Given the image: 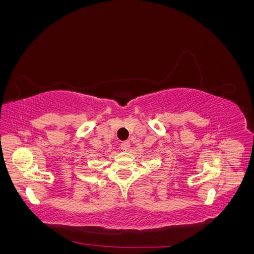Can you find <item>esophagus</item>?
I'll return each instance as SVG.
<instances>
[{
  "label": "esophagus",
  "instance_id": "34e87169",
  "mask_svg": "<svg viewBox=\"0 0 254 254\" xmlns=\"http://www.w3.org/2000/svg\"><path fill=\"white\" fill-rule=\"evenodd\" d=\"M121 148H122V150L128 151L130 149V143H129V141H124V142H123L121 144Z\"/></svg>",
  "mask_w": 254,
  "mask_h": 254
}]
</instances>
